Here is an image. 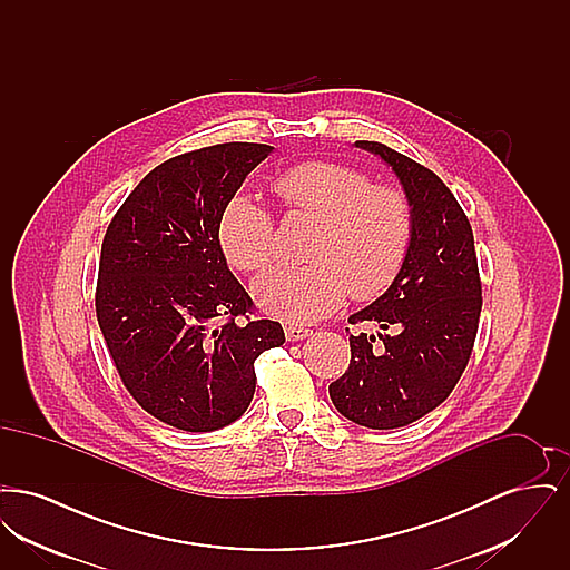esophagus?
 <instances>
[{
    "instance_id": "esophagus-1",
    "label": "esophagus",
    "mask_w": 570,
    "mask_h": 570,
    "mask_svg": "<svg viewBox=\"0 0 570 570\" xmlns=\"http://www.w3.org/2000/svg\"><path fill=\"white\" fill-rule=\"evenodd\" d=\"M312 335V328H303V326H286V340L288 342H298Z\"/></svg>"
}]
</instances>
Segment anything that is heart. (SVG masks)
<instances>
[{
  "label": "heart",
  "mask_w": 570,
  "mask_h": 570,
  "mask_svg": "<svg viewBox=\"0 0 570 570\" xmlns=\"http://www.w3.org/2000/svg\"><path fill=\"white\" fill-rule=\"evenodd\" d=\"M273 191L318 228L307 247L305 267H273L254 282V298L279 321L305 325L331 316L348 293L382 295L406 261L412 209L395 186H374L346 164L309 160L279 173ZM217 239L230 265L261 272L275 254V222L261 203L237 194L217 224Z\"/></svg>",
  "instance_id": "1"
}]
</instances>
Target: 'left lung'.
<instances>
[{"label":"left lung","instance_id":"8db88e82","mask_svg":"<svg viewBox=\"0 0 570 570\" xmlns=\"http://www.w3.org/2000/svg\"><path fill=\"white\" fill-rule=\"evenodd\" d=\"M354 145L397 175L412 209V239L389 291L348 318L393 333L351 335V365L328 384V395L356 425L395 430L432 412L455 389L474 348L481 277L472 226L442 179L382 142Z\"/></svg>","mask_w":570,"mask_h":570}]
</instances>
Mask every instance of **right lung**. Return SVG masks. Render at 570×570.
<instances>
[{
  "instance_id": "add662e5",
  "label": "right lung",
  "mask_w": 570,
  "mask_h": 570,
  "mask_svg": "<svg viewBox=\"0 0 570 570\" xmlns=\"http://www.w3.org/2000/svg\"><path fill=\"white\" fill-rule=\"evenodd\" d=\"M272 145L222 142L156 166L110 219L96 314L124 386L151 416L214 432L244 414L254 361L286 342L230 273L217 224ZM245 317L246 323L239 322Z\"/></svg>"
}]
</instances>
